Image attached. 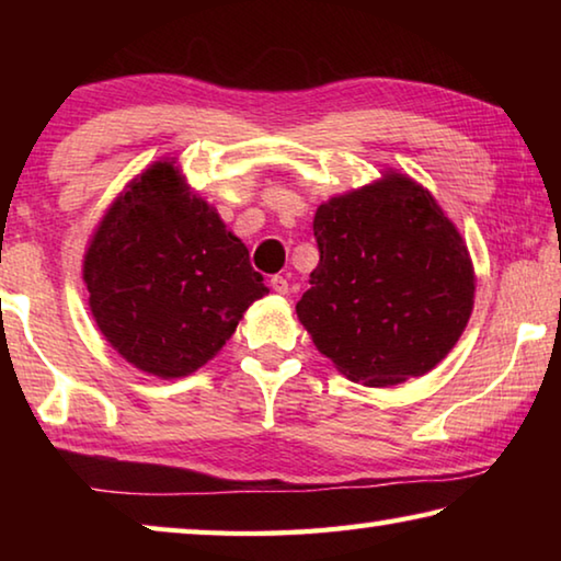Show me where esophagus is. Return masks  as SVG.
Wrapping results in <instances>:
<instances>
[{
  "instance_id": "34e87169",
  "label": "esophagus",
  "mask_w": 561,
  "mask_h": 561,
  "mask_svg": "<svg viewBox=\"0 0 561 561\" xmlns=\"http://www.w3.org/2000/svg\"><path fill=\"white\" fill-rule=\"evenodd\" d=\"M270 287L277 294H289V279L284 277V274H274V277L270 279Z\"/></svg>"
}]
</instances>
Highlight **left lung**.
<instances>
[{"instance_id":"obj_1","label":"left lung","mask_w":561,"mask_h":561,"mask_svg":"<svg viewBox=\"0 0 561 561\" xmlns=\"http://www.w3.org/2000/svg\"><path fill=\"white\" fill-rule=\"evenodd\" d=\"M314 237L321 257L297 317L339 374L386 388L450 354L472 314L474 270L428 190L386 170L321 203Z\"/></svg>"}]
</instances>
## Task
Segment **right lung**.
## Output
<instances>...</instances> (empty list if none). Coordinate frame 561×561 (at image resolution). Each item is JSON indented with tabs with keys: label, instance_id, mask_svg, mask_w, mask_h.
Listing matches in <instances>:
<instances>
[{
	"label": "right lung",
	"instance_id": "add662e5",
	"mask_svg": "<svg viewBox=\"0 0 561 561\" xmlns=\"http://www.w3.org/2000/svg\"><path fill=\"white\" fill-rule=\"evenodd\" d=\"M83 284L108 344L158 378L195 374L270 291L175 158L156 160L111 203L83 254Z\"/></svg>",
	"mask_w": 561,
	"mask_h": 561
}]
</instances>
